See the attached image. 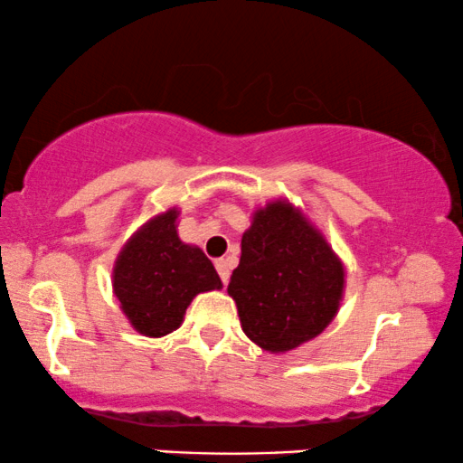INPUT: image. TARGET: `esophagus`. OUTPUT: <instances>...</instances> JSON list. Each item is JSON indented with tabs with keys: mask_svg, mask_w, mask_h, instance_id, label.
Segmentation results:
<instances>
[{
	"mask_svg": "<svg viewBox=\"0 0 463 463\" xmlns=\"http://www.w3.org/2000/svg\"><path fill=\"white\" fill-rule=\"evenodd\" d=\"M215 269H218L222 282H228V278H231V262H228L226 259H218L215 260Z\"/></svg>",
	"mask_w": 463,
	"mask_h": 463,
	"instance_id": "34e87169",
	"label": "esophagus"
}]
</instances>
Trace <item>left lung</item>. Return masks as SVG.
<instances>
[{"label": "left lung", "instance_id": "obj_1", "mask_svg": "<svg viewBox=\"0 0 463 463\" xmlns=\"http://www.w3.org/2000/svg\"><path fill=\"white\" fill-rule=\"evenodd\" d=\"M344 284L342 260L323 232L279 198L254 212L228 295L245 335L269 353H286L326 329Z\"/></svg>", "mask_w": 463, "mask_h": 463}]
</instances>
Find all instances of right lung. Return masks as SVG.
Returning <instances> with one entry per match:
<instances>
[{
  "label": "right lung",
  "mask_w": 463,
  "mask_h": 463,
  "mask_svg": "<svg viewBox=\"0 0 463 463\" xmlns=\"http://www.w3.org/2000/svg\"><path fill=\"white\" fill-rule=\"evenodd\" d=\"M177 218L173 207L145 222L113 267V292L121 312L147 337L179 329L198 292L222 288L220 275L203 250L179 239Z\"/></svg>",
  "instance_id": "add662e5"
}]
</instances>
